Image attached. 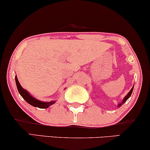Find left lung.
Returning <instances> with one entry per match:
<instances>
[{
  "instance_id": "left-lung-1",
  "label": "left lung",
  "mask_w": 150,
  "mask_h": 150,
  "mask_svg": "<svg viewBox=\"0 0 150 150\" xmlns=\"http://www.w3.org/2000/svg\"><path fill=\"white\" fill-rule=\"evenodd\" d=\"M134 85L133 86V87H132V89H131V90L129 91V92L125 96V97L124 98H123V100H122V101L120 102V103H119L118 105H117V107H120L121 106H122L123 104L125 103V102L129 98V97L131 96V95H132V91H133V89H134Z\"/></svg>"
}]
</instances>
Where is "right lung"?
I'll list each match as a JSON object with an SVG mask.
<instances>
[{"mask_svg": "<svg viewBox=\"0 0 150 150\" xmlns=\"http://www.w3.org/2000/svg\"><path fill=\"white\" fill-rule=\"evenodd\" d=\"M15 81H16V84L17 89H18V93H19L21 96H22V98L28 102V104H30V105L33 106L35 107L40 108V109H46L48 108L50 106L52 105L53 104H54L56 102V100H52L50 102H43L41 100H39L33 97L32 95L30 94V93L27 91L25 89H24L21 86V85L20 84V83L18 82V78H17L16 75H15Z\"/></svg>", "mask_w": 150, "mask_h": 150, "instance_id": "obj_1", "label": "right lung"}]
</instances>
